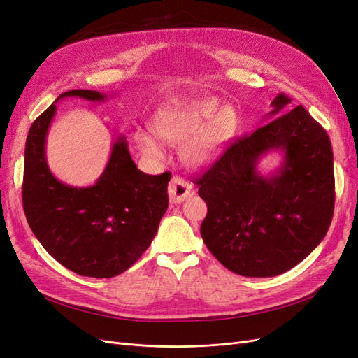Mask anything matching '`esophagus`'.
Here are the masks:
<instances>
[{
    "label": "esophagus",
    "mask_w": 358,
    "mask_h": 358,
    "mask_svg": "<svg viewBox=\"0 0 358 358\" xmlns=\"http://www.w3.org/2000/svg\"><path fill=\"white\" fill-rule=\"evenodd\" d=\"M168 194L171 203H181L182 201H186L187 197H192L194 194V189L189 181L180 177H172L168 187Z\"/></svg>",
    "instance_id": "esophagus-1"
}]
</instances>
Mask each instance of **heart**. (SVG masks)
<instances>
[{
	"instance_id": "obj_1",
	"label": "heart",
	"mask_w": 358,
	"mask_h": 358,
	"mask_svg": "<svg viewBox=\"0 0 358 358\" xmlns=\"http://www.w3.org/2000/svg\"><path fill=\"white\" fill-rule=\"evenodd\" d=\"M155 134L168 144H181L180 155L192 168H205L221 156L237 128V113L214 96L181 97L159 109L152 121ZM136 144L148 157L161 159L159 141L137 132Z\"/></svg>"
}]
</instances>
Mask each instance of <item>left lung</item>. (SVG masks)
Wrapping results in <instances>:
<instances>
[{"label":"left lung","mask_w":358,"mask_h":358,"mask_svg":"<svg viewBox=\"0 0 358 358\" xmlns=\"http://www.w3.org/2000/svg\"><path fill=\"white\" fill-rule=\"evenodd\" d=\"M285 94L271 101L266 125L234 140L196 180L208 214L205 245L224 267L245 277H273L307 258L334 217V152L313 116ZM284 153L264 178L256 166L268 151Z\"/></svg>","instance_id":"left-lung-1"}]
</instances>
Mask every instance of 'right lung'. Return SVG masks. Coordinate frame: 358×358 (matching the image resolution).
<instances>
[{"mask_svg":"<svg viewBox=\"0 0 358 358\" xmlns=\"http://www.w3.org/2000/svg\"><path fill=\"white\" fill-rule=\"evenodd\" d=\"M104 101L106 94L72 90L57 99ZM31 125L24 148L22 199L26 220L47 252L71 271L110 279L128 270L156 236L168 208L169 172L137 168L124 136L112 145L103 174L90 187L59 181L48 168L45 138L56 103Z\"/></svg>","mask_w":358,"mask_h":358,"instance_id":"add662e5","label":"right lung"}]
</instances>
